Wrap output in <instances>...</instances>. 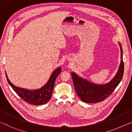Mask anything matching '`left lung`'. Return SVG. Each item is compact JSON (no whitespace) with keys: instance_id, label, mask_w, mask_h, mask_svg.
Returning a JSON list of instances; mask_svg holds the SVG:
<instances>
[{"instance_id":"1","label":"left lung","mask_w":132,"mask_h":132,"mask_svg":"<svg viewBox=\"0 0 132 132\" xmlns=\"http://www.w3.org/2000/svg\"><path fill=\"white\" fill-rule=\"evenodd\" d=\"M119 46L121 51L119 68L117 75L108 83L96 84L78 76L75 73H71L75 91L82 101L86 103H97L104 101L112 93L121 81L123 75L124 64L122 48L120 43Z\"/></svg>"}]
</instances>
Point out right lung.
Listing matches in <instances>:
<instances>
[{
  "label": "right lung",
  "instance_id": "add662e5",
  "mask_svg": "<svg viewBox=\"0 0 132 132\" xmlns=\"http://www.w3.org/2000/svg\"><path fill=\"white\" fill-rule=\"evenodd\" d=\"M61 68L59 67L52 73L50 79L46 84L42 87L37 90H28L27 89L21 88L15 86L9 80L6 73V76L10 86L12 87L17 94L24 101L34 105H43L50 101L52 94V91L54 87L55 82L57 76L61 72Z\"/></svg>",
  "mask_w": 132,
  "mask_h": 132
}]
</instances>
